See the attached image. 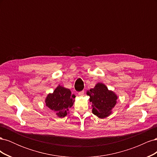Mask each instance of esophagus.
Here are the masks:
<instances>
[{
  "label": "esophagus",
  "instance_id": "obj_1",
  "mask_svg": "<svg viewBox=\"0 0 157 157\" xmlns=\"http://www.w3.org/2000/svg\"><path fill=\"white\" fill-rule=\"evenodd\" d=\"M84 94V90H82V91H81V92H78L79 96H83Z\"/></svg>",
  "mask_w": 157,
  "mask_h": 157
}]
</instances>
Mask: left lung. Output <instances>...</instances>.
<instances>
[{"label": "left lung", "mask_w": 157, "mask_h": 157, "mask_svg": "<svg viewBox=\"0 0 157 157\" xmlns=\"http://www.w3.org/2000/svg\"><path fill=\"white\" fill-rule=\"evenodd\" d=\"M92 102V113L99 118H103L111 113V109L117 103V96L113 92L109 90L105 85L98 83L94 88L87 92Z\"/></svg>", "instance_id": "8db88e82"}]
</instances>
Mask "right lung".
I'll return each instance as SVG.
<instances>
[{"label":"right lung","mask_w":157,"mask_h":157,"mask_svg":"<svg viewBox=\"0 0 157 157\" xmlns=\"http://www.w3.org/2000/svg\"><path fill=\"white\" fill-rule=\"evenodd\" d=\"M75 94H71L69 89L58 86L53 94L48 95L46 99V106L56 113L59 117H64L67 115L69 108L75 101Z\"/></svg>","instance_id":"right-lung-1"}]
</instances>
